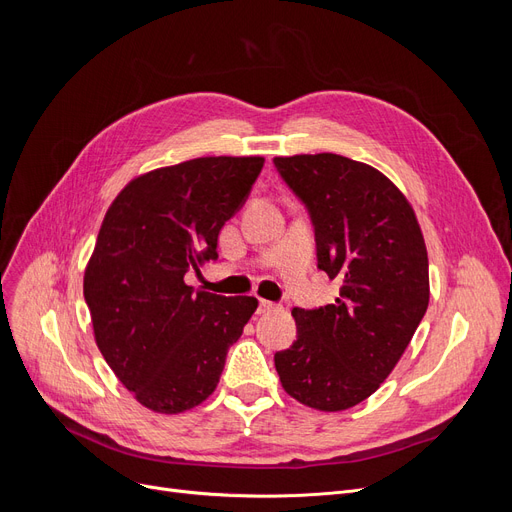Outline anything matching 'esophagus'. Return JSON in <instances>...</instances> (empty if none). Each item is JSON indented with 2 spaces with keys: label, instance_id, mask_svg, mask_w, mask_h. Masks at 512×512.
<instances>
[{
  "label": "esophagus",
  "instance_id": "esophagus-1",
  "mask_svg": "<svg viewBox=\"0 0 512 512\" xmlns=\"http://www.w3.org/2000/svg\"><path fill=\"white\" fill-rule=\"evenodd\" d=\"M273 307H275V303H271L267 299H260L258 301V314H267V312H271Z\"/></svg>",
  "mask_w": 512,
  "mask_h": 512
}]
</instances>
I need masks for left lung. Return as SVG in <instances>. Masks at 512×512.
I'll use <instances>...</instances> for the list:
<instances>
[{
    "mask_svg": "<svg viewBox=\"0 0 512 512\" xmlns=\"http://www.w3.org/2000/svg\"><path fill=\"white\" fill-rule=\"evenodd\" d=\"M314 226L318 269L335 303L294 307L297 342L275 352L284 391L303 406L361 404L391 374L429 305L427 247L416 215L380 170L337 153L273 160Z\"/></svg>",
    "mask_w": 512,
    "mask_h": 512,
    "instance_id": "obj_1",
    "label": "left lung"
}]
</instances>
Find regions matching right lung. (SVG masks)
I'll list each match as a JSON object with an SVG mask.
<instances>
[{
	"label": "right lung",
	"instance_id": "right-lung-1",
	"mask_svg": "<svg viewBox=\"0 0 512 512\" xmlns=\"http://www.w3.org/2000/svg\"><path fill=\"white\" fill-rule=\"evenodd\" d=\"M265 158H196L132 179L108 207L83 294L96 344L138 404L190 410L215 391L254 297L194 290L185 273L218 258V235Z\"/></svg>",
	"mask_w": 512,
	"mask_h": 512
}]
</instances>
